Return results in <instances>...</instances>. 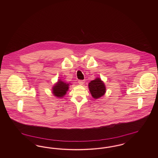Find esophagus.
Wrapping results in <instances>:
<instances>
[{
  "label": "esophagus",
  "mask_w": 158,
  "mask_h": 158,
  "mask_svg": "<svg viewBox=\"0 0 158 158\" xmlns=\"http://www.w3.org/2000/svg\"><path fill=\"white\" fill-rule=\"evenodd\" d=\"M79 84L81 85H83L84 83H85V81H79Z\"/></svg>",
  "instance_id": "1"
}]
</instances>
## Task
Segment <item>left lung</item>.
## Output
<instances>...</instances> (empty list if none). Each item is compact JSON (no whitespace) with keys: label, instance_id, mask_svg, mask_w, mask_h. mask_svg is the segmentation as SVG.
<instances>
[{"label":"left lung","instance_id":"left-lung-1","mask_svg":"<svg viewBox=\"0 0 158 158\" xmlns=\"http://www.w3.org/2000/svg\"><path fill=\"white\" fill-rule=\"evenodd\" d=\"M88 88L92 97L98 99L105 95L106 86L101 78L97 77L88 83Z\"/></svg>","mask_w":158,"mask_h":158}]
</instances>
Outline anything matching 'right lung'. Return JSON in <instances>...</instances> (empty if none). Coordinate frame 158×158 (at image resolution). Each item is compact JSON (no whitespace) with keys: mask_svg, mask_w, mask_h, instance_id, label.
I'll return each mask as SVG.
<instances>
[{"mask_svg":"<svg viewBox=\"0 0 158 158\" xmlns=\"http://www.w3.org/2000/svg\"><path fill=\"white\" fill-rule=\"evenodd\" d=\"M71 83H68L61 79L56 83L52 87V93L53 95L57 98H63L67 93L69 86Z\"/></svg>","mask_w":158,"mask_h":158,"instance_id":"obj_1","label":"right lung"}]
</instances>
